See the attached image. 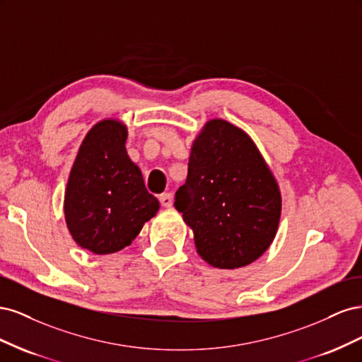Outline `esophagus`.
Returning <instances> with one entry per match:
<instances>
[{
    "instance_id": "1",
    "label": "esophagus",
    "mask_w": 362,
    "mask_h": 362,
    "mask_svg": "<svg viewBox=\"0 0 362 362\" xmlns=\"http://www.w3.org/2000/svg\"><path fill=\"white\" fill-rule=\"evenodd\" d=\"M158 201H160L161 206H164V208H170L172 204H173V198H172L170 193H163V194H160V196H158Z\"/></svg>"
}]
</instances>
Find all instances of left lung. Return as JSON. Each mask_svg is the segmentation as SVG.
I'll list each match as a JSON object with an SVG mask.
<instances>
[{
  "instance_id": "8db88e82",
  "label": "left lung",
  "mask_w": 362,
  "mask_h": 362,
  "mask_svg": "<svg viewBox=\"0 0 362 362\" xmlns=\"http://www.w3.org/2000/svg\"><path fill=\"white\" fill-rule=\"evenodd\" d=\"M175 208L208 264L238 269L259 258L275 238L281 193L245 131L213 119L194 140Z\"/></svg>"
}]
</instances>
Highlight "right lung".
I'll use <instances>...</instances> for the list:
<instances>
[{"label": "right lung", "instance_id": "right-lung-1", "mask_svg": "<svg viewBox=\"0 0 362 362\" xmlns=\"http://www.w3.org/2000/svg\"><path fill=\"white\" fill-rule=\"evenodd\" d=\"M125 141L127 127L119 120L98 122L83 140L64 193L72 238L96 255L129 246L160 208Z\"/></svg>", "mask_w": 362, "mask_h": 362}]
</instances>
